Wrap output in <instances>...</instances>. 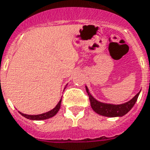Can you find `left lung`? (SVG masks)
<instances>
[{"instance_id": "1", "label": "left lung", "mask_w": 150, "mask_h": 150, "mask_svg": "<svg viewBox=\"0 0 150 150\" xmlns=\"http://www.w3.org/2000/svg\"><path fill=\"white\" fill-rule=\"evenodd\" d=\"M86 90L89 96L90 105L93 108V110L100 116H107V117H121L126 115L133 108L140 93V92L137 93L131 100L127 102L120 104V105H114V104H108V103L98 101L91 95L87 86H86Z\"/></svg>"}]
</instances>
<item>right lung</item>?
I'll list each match as a JSON object with an SVG mask.
<instances>
[{"mask_svg":"<svg viewBox=\"0 0 150 150\" xmlns=\"http://www.w3.org/2000/svg\"><path fill=\"white\" fill-rule=\"evenodd\" d=\"M65 89V88H64ZM61 100H62V98H60V101L58 102L56 107L54 108H52V110L49 111L47 112L42 113V114H39V115H27V114H23V113L19 112L22 116H24L25 118L29 119V120H47V119H50L52 116H54L58 111L60 110V105H61Z\"/></svg>","mask_w":150,"mask_h":150,"instance_id":"add662e5","label":"right lung"}]
</instances>
